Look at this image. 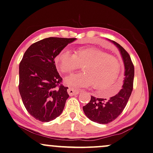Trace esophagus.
Wrapping results in <instances>:
<instances>
[{"instance_id": "obj_1", "label": "esophagus", "mask_w": 153, "mask_h": 153, "mask_svg": "<svg viewBox=\"0 0 153 153\" xmlns=\"http://www.w3.org/2000/svg\"><path fill=\"white\" fill-rule=\"evenodd\" d=\"M68 93L70 96H73V95H76V94H78L79 90H76V89L73 88H68Z\"/></svg>"}]
</instances>
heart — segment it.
<instances>
[{
  "label": "heart",
  "instance_id": "1",
  "mask_svg": "<svg viewBox=\"0 0 153 153\" xmlns=\"http://www.w3.org/2000/svg\"><path fill=\"white\" fill-rule=\"evenodd\" d=\"M55 63L63 73H71L79 68L80 64L84 65V73L72 74L65 78V82L68 85L76 88L94 85L101 90L99 94L106 97L114 96L121 90V82L118 80L121 63L117 58L102 50L86 48L79 49L74 53L64 48L55 58Z\"/></svg>",
  "mask_w": 153,
  "mask_h": 153
}]
</instances>
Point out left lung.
I'll list each match as a JSON object with an SVG mask.
<instances>
[{"instance_id": "left-lung-1", "label": "left lung", "mask_w": 153, "mask_h": 153, "mask_svg": "<svg viewBox=\"0 0 153 153\" xmlns=\"http://www.w3.org/2000/svg\"><path fill=\"white\" fill-rule=\"evenodd\" d=\"M111 42L119 49L124 63V80L122 89L116 95L108 100L91 96L90 102L82 108L88 119L101 124L111 122L122 113L132 92L133 86L134 65L130 56L120 44L114 41Z\"/></svg>"}]
</instances>
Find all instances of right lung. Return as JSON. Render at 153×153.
Listing matches in <instances>:
<instances>
[{
	"instance_id": "1",
	"label": "right lung",
	"mask_w": 153,
	"mask_h": 153,
	"mask_svg": "<svg viewBox=\"0 0 153 153\" xmlns=\"http://www.w3.org/2000/svg\"><path fill=\"white\" fill-rule=\"evenodd\" d=\"M75 38L49 37L32 44L19 65V91L27 111L49 122L62 113L69 94L61 84L55 58Z\"/></svg>"
}]
</instances>
